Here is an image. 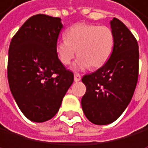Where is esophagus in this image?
Returning <instances> with one entry per match:
<instances>
[{
  "mask_svg": "<svg viewBox=\"0 0 148 148\" xmlns=\"http://www.w3.org/2000/svg\"><path fill=\"white\" fill-rule=\"evenodd\" d=\"M80 80H81V75H79V73H75V82H78V81H80Z\"/></svg>",
  "mask_w": 148,
  "mask_h": 148,
  "instance_id": "obj_1",
  "label": "esophagus"
}]
</instances>
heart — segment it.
<instances>
[{"instance_id":"heart-1","label":"heart","mask_w":148,"mask_h":148,"mask_svg":"<svg viewBox=\"0 0 148 148\" xmlns=\"http://www.w3.org/2000/svg\"><path fill=\"white\" fill-rule=\"evenodd\" d=\"M113 47L114 34L110 27L78 23L67 29L66 38L57 42L56 53L60 62L69 65L77 51L79 59L75 64V69H97L108 62Z\"/></svg>"}]
</instances>
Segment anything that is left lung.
<instances>
[{
	"instance_id": "1",
	"label": "left lung",
	"mask_w": 148,
	"mask_h": 148,
	"mask_svg": "<svg viewBox=\"0 0 148 148\" xmlns=\"http://www.w3.org/2000/svg\"><path fill=\"white\" fill-rule=\"evenodd\" d=\"M114 47L103 66L83 76L86 91L81 104L92 123L106 125L117 120L132 99L138 80V43L117 18L110 21Z\"/></svg>"
}]
</instances>
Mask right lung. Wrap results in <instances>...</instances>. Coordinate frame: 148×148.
<instances>
[{
    "instance_id": "right-lung-1",
    "label": "right lung",
    "mask_w": 148,
    "mask_h": 148,
    "mask_svg": "<svg viewBox=\"0 0 148 148\" xmlns=\"http://www.w3.org/2000/svg\"><path fill=\"white\" fill-rule=\"evenodd\" d=\"M62 28L61 18L36 14L10 43L7 76L12 95L25 117L36 123L55 116L73 82V73L56 53Z\"/></svg>"
}]
</instances>
